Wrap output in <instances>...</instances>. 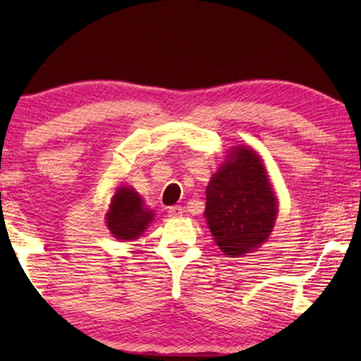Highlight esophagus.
<instances>
[{
	"instance_id": "esophagus-1",
	"label": "esophagus",
	"mask_w": 361,
	"mask_h": 361,
	"mask_svg": "<svg viewBox=\"0 0 361 361\" xmlns=\"http://www.w3.org/2000/svg\"><path fill=\"white\" fill-rule=\"evenodd\" d=\"M181 213H183V209H181L180 205L169 207V216H172V218H178V216H181Z\"/></svg>"
}]
</instances>
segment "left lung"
Returning <instances> with one entry per match:
<instances>
[{"label": "left lung", "instance_id": "left-lung-1", "mask_svg": "<svg viewBox=\"0 0 361 361\" xmlns=\"http://www.w3.org/2000/svg\"><path fill=\"white\" fill-rule=\"evenodd\" d=\"M204 215L224 255L243 256L271 235L279 205L258 152L235 146L207 185Z\"/></svg>", "mask_w": 361, "mask_h": 361}]
</instances>
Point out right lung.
<instances>
[{"label":"right lung","instance_id":"add662e5","mask_svg":"<svg viewBox=\"0 0 361 361\" xmlns=\"http://www.w3.org/2000/svg\"><path fill=\"white\" fill-rule=\"evenodd\" d=\"M154 213L145 205L130 186H121L113 195L106 213V226L114 239L130 242L138 239L152 221Z\"/></svg>","mask_w":361,"mask_h":361}]
</instances>
